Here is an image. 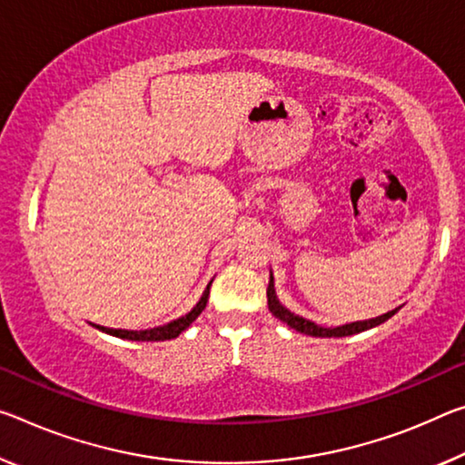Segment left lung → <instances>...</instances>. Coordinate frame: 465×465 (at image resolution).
I'll use <instances>...</instances> for the list:
<instances>
[{"label": "left lung", "mask_w": 465, "mask_h": 465, "mask_svg": "<svg viewBox=\"0 0 465 465\" xmlns=\"http://www.w3.org/2000/svg\"><path fill=\"white\" fill-rule=\"evenodd\" d=\"M267 304H269V311L272 312L275 319H279L282 322H287L292 329L300 331V333L304 335H311V337H348L353 333H360V331H366V329H372L381 325V322H385L391 319V316L400 311V308H395V311L377 316V319H371V321H360V322H351V325H343V327H335V329H325L321 325H316L312 321H306L302 319L298 314H292L290 311H285V308L279 304V300L275 296V285H272V275H271V282L267 287Z\"/></svg>", "instance_id": "1"}]
</instances>
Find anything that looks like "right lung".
<instances>
[{
    "mask_svg": "<svg viewBox=\"0 0 465 465\" xmlns=\"http://www.w3.org/2000/svg\"><path fill=\"white\" fill-rule=\"evenodd\" d=\"M209 292H211V283L206 285V290L203 293V298L198 304L190 311L186 316H182V319L169 322L165 327H157V329H149V331H126V329H107V327H99L94 325L101 331H105L109 335H115V337H122V339H132V341H165V339H173L178 337L183 329H188L193 325V321L198 319V314L204 311L206 302H209Z\"/></svg>",
    "mask_w": 465,
    "mask_h": 465,
    "instance_id": "add662e5",
    "label": "right lung"
}]
</instances>
